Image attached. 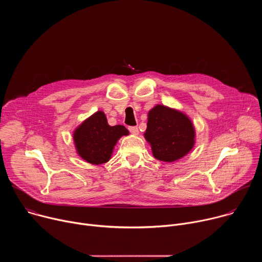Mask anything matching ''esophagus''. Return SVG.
<instances>
[{"label":"esophagus","mask_w":262,"mask_h":262,"mask_svg":"<svg viewBox=\"0 0 262 262\" xmlns=\"http://www.w3.org/2000/svg\"><path fill=\"white\" fill-rule=\"evenodd\" d=\"M128 129H129V132H130L133 135H138V134H139V129H138L137 126H129Z\"/></svg>","instance_id":"obj_1"}]
</instances>
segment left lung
<instances>
[{
    "mask_svg": "<svg viewBox=\"0 0 262 262\" xmlns=\"http://www.w3.org/2000/svg\"><path fill=\"white\" fill-rule=\"evenodd\" d=\"M145 139L150 144L154 157L172 163L188 155L195 144V128L182 112L157 104L148 112Z\"/></svg>",
    "mask_w": 262,
    "mask_h": 262,
    "instance_id": "1",
    "label": "left lung"
}]
</instances>
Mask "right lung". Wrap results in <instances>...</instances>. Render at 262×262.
<instances>
[{"instance_id": "add662e5", "label": "right lung", "mask_w": 262, "mask_h": 262, "mask_svg": "<svg viewBox=\"0 0 262 262\" xmlns=\"http://www.w3.org/2000/svg\"><path fill=\"white\" fill-rule=\"evenodd\" d=\"M127 135L128 130L123 125H108L103 112L98 111L73 132V141L83 160L100 165L111 159L117 141Z\"/></svg>"}]
</instances>
